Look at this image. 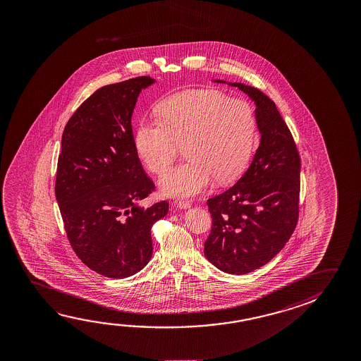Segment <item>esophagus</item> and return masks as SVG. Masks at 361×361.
Wrapping results in <instances>:
<instances>
[{"label": "esophagus", "instance_id": "esophagus-1", "mask_svg": "<svg viewBox=\"0 0 361 361\" xmlns=\"http://www.w3.org/2000/svg\"><path fill=\"white\" fill-rule=\"evenodd\" d=\"M176 207L178 209H183V210H186V209H190L191 207V202L188 200H178L176 201Z\"/></svg>", "mask_w": 361, "mask_h": 361}]
</instances>
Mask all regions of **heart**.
<instances>
[{
  "label": "heart",
  "mask_w": 361,
  "mask_h": 361,
  "mask_svg": "<svg viewBox=\"0 0 361 361\" xmlns=\"http://www.w3.org/2000/svg\"><path fill=\"white\" fill-rule=\"evenodd\" d=\"M160 118H143L137 127L136 148L145 165L164 173L185 145L189 160L160 180L161 191L191 197L238 178L248 164L255 142V112L248 102L213 89H189L167 97Z\"/></svg>",
  "instance_id": "heart-1"
}]
</instances>
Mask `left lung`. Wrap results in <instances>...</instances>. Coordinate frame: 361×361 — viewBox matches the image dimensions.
I'll return each instance as SVG.
<instances>
[{"instance_id":"left-lung-1","label":"left lung","mask_w":361,"mask_h":361,"mask_svg":"<svg viewBox=\"0 0 361 361\" xmlns=\"http://www.w3.org/2000/svg\"><path fill=\"white\" fill-rule=\"evenodd\" d=\"M228 84L255 102L260 141L237 183L207 200L213 226L204 255L220 271L239 276L274 258L295 231L301 160L274 102L255 87Z\"/></svg>"}]
</instances>
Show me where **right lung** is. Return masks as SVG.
Returning a JSON list of instances; mask_svg holds the SVG:
<instances>
[{
    "label": "right lung",
    "mask_w": 361,
    "mask_h": 361,
    "mask_svg": "<svg viewBox=\"0 0 361 361\" xmlns=\"http://www.w3.org/2000/svg\"><path fill=\"white\" fill-rule=\"evenodd\" d=\"M137 77L102 87L68 121L58 160L55 196L71 248L104 277L140 272L152 257V225L169 202L141 207L154 190L137 154L130 118L142 89Z\"/></svg>",
    "instance_id": "obj_1"
}]
</instances>
